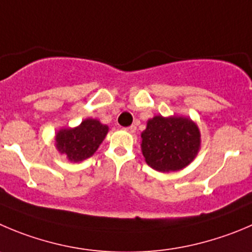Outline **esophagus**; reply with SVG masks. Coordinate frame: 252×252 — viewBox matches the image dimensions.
<instances>
[{"mask_svg":"<svg viewBox=\"0 0 252 252\" xmlns=\"http://www.w3.org/2000/svg\"><path fill=\"white\" fill-rule=\"evenodd\" d=\"M125 130L127 131V132H130V133H133V132H136V126H135V125H132V126H130V127L125 128Z\"/></svg>","mask_w":252,"mask_h":252,"instance_id":"1","label":"esophagus"}]
</instances>
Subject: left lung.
I'll list each match as a JSON object with an SVG mask.
<instances>
[{"instance_id": "left-lung-1", "label": "left lung", "mask_w": 252, "mask_h": 252, "mask_svg": "<svg viewBox=\"0 0 252 252\" xmlns=\"http://www.w3.org/2000/svg\"><path fill=\"white\" fill-rule=\"evenodd\" d=\"M146 163L158 172L183 169L200 148V132L195 122L183 116H155L141 133Z\"/></svg>"}]
</instances>
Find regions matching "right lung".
Listing matches in <instances>:
<instances>
[{
  "mask_svg": "<svg viewBox=\"0 0 252 252\" xmlns=\"http://www.w3.org/2000/svg\"><path fill=\"white\" fill-rule=\"evenodd\" d=\"M109 127L99 120L86 119L74 128H61L56 135V146L70 162H80L92 157L104 138Z\"/></svg>",
  "mask_w": 252,
  "mask_h": 252,
  "instance_id": "1",
  "label": "right lung"
}]
</instances>
